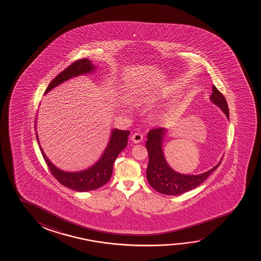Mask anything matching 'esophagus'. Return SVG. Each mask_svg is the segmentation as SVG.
<instances>
[{"label": "esophagus", "mask_w": 261, "mask_h": 261, "mask_svg": "<svg viewBox=\"0 0 261 261\" xmlns=\"http://www.w3.org/2000/svg\"><path fill=\"white\" fill-rule=\"evenodd\" d=\"M131 139H132L134 143H139L143 141V135L140 134V133H135V134L133 135L132 137H131Z\"/></svg>", "instance_id": "34e87169"}]
</instances>
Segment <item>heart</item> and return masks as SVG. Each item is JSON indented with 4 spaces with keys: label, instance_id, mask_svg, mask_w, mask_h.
Returning <instances> with one entry per match:
<instances>
[{
    "label": "heart",
    "instance_id": "heart-1",
    "mask_svg": "<svg viewBox=\"0 0 261 261\" xmlns=\"http://www.w3.org/2000/svg\"><path fill=\"white\" fill-rule=\"evenodd\" d=\"M159 95L156 93H142L136 97V104L137 106H150L159 100Z\"/></svg>",
    "mask_w": 261,
    "mask_h": 261
}]
</instances>
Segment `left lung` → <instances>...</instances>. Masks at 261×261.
Masks as SVG:
<instances>
[{"label": "left lung", "mask_w": 261, "mask_h": 261, "mask_svg": "<svg viewBox=\"0 0 261 261\" xmlns=\"http://www.w3.org/2000/svg\"><path fill=\"white\" fill-rule=\"evenodd\" d=\"M211 100L221 109L229 118V109L225 98L216 86H212ZM167 130L162 127L151 129L147 135L146 149L149 164L146 176L150 186L159 193L167 195H179L196 188L218 168L221 161L214 168L200 175H182L173 170L167 163L162 150V143Z\"/></svg>", "instance_id": "1"}]
</instances>
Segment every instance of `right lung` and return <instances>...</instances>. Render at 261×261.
I'll return each instance as SVG.
<instances>
[{
  "mask_svg": "<svg viewBox=\"0 0 261 261\" xmlns=\"http://www.w3.org/2000/svg\"><path fill=\"white\" fill-rule=\"evenodd\" d=\"M95 67L88 59H81L73 62L68 68H65L48 86L45 93L54 89L61 83L67 81L68 79L75 77L77 75L88 74L94 71ZM130 132L127 130H118L114 129L111 132V139L108 143V146L100 160L95 164L86 170L79 172H66L59 169L50 162L46 155L43 152L39 143L38 136L36 135V140L39 144L40 150L43 159L46 162L48 168H50L51 175H54L57 181L62 186L68 187L69 189L76 192H88L100 188L109 182L111 179V174L113 171V165L118 154L125 149L127 145V137Z\"/></svg>",
  "mask_w": 261,
  "mask_h": 261,
  "instance_id": "obj_1",
  "label": "right lung"
}]
</instances>
